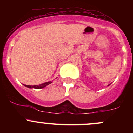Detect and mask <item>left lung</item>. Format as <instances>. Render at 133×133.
<instances>
[{"instance_id":"obj_1","label":"left lung","mask_w":133,"mask_h":133,"mask_svg":"<svg viewBox=\"0 0 133 133\" xmlns=\"http://www.w3.org/2000/svg\"><path fill=\"white\" fill-rule=\"evenodd\" d=\"M109 85H110V84H109V85H108V86H109Z\"/></svg>"}]
</instances>
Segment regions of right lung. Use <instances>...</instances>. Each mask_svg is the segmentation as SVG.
<instances>
[{
	"label": "right lung",
	"instance_id": "obj_1",
	"mask_svg": "<svg viewBox=\"0 0 133 133\" xmlns=\"http://www.w3.org/2000/svg\"><path fill=\"white\" fill-rule=\"evenodd\" d=\"M52 81H49V82H44L43 84H39V85H36V86H27V85H24L25 87H27V88H34V89H42V88H45V86H47V85L50 84L52 83Z\"/></svg>",
	"mask_w": 133,
	"mask_h": 133
}]
</instances>
